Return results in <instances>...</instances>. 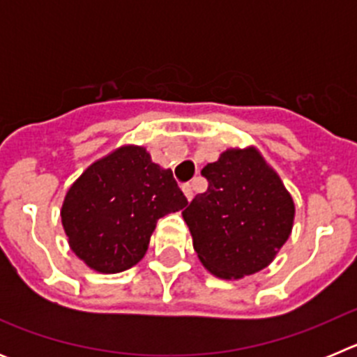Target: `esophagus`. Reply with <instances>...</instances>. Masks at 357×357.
Masks as SVG:
<instances>
[{
  "label": "esophagus",
  "instance_id": "esophagus-1",
  "mask_svg": "<svg viewBox=\"0 0 357 357\" xmlns=\"http://www.w3.org/2000/svg\"><path fill=\"white\" fill-rule=\"evenodd\" d=\"M182 191H184V195H185V198H188L189 202L193 200V184H184L182 185Z\"/></svg>",
  "mask_w": 357,
  "mask_h": 357
}]
</instances>
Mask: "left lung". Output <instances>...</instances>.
<instances>
[{"label":"left lung","instance_id":"1","mask_svg":"<svg viewBox=\"0 0 357 357\" xmlns=\"http://www.w3.org/2000/svg\"><path fill=\"white\" fill-rule=\"evenodd\" d=\"M202 175L207 191L182 211L198 259L222 279L266 268L291 234L295 218L279 175L255 148L223 151Z\"/></svg>","mask_w":357,"mask_h":357}]
</instances>
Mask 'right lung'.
Returning a JSON list of instances; mask_svg holds the SVG:
<instances>
[{"label":"right lung","instance_id":"obj_1","mask_svg":"<svg viewBox=\"0 0 357 357\" xmlns=\"http://www.w3.org/2000/svg\"><path fill=\"white\" fill-rule=\"evenodd\" d=\"M185 206L172 169L151 162L144 148L121 146L69 188L61 218L69 247L87 266L118 273L143 259L157 220Z\"/></svg>","mask_w":357,"mask_h":357}]
</instances>
